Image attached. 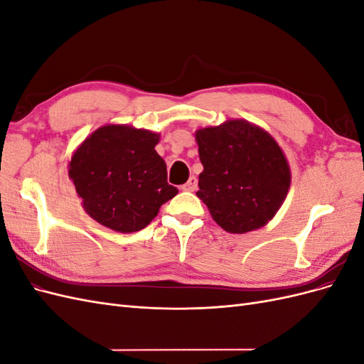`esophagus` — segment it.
Here are the masks:
<instances>
[{
	"label": "esophagus",
	"mask_w": 364,
	"mask_h": 364,
	"mask_svg": "<svg viewBox=\"0 0 364 364\" xmlns=\"http://www.w3.org/2000/svg\"><path fill=\"white\" fill-rule=\"evenodd\" d=\"M182 190L183 191H196L197 190V179L194 178V176H191L188 182L182 185Z\"/></svg>",
	"instance_id": "34e87169"
}]
</instances>
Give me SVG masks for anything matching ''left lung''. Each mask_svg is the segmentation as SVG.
Listing matches in <instances>:
<instances>
[{"instance_id":"obj_1","label":"left lung","mask_w":364,"mask_h":364,"mask_svg":"<svg viewBox=\"0 0 364 364\" xmlns=\"http://www.w3.org/2000/svg\"><path fill=\"white\" fill-rule=\"evenodd\" d=\"M203 171L197 196L226 232L245 234L273 218L290 188V168L267 132L243 119L196 132Z\"/></svg>"}]
</instances>
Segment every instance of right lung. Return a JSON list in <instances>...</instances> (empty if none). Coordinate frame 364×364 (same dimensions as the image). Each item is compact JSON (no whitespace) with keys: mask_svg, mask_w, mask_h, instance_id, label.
<instances>
[{"mask_svg":"<svg viewBox=\"0 0 364 364\" xmlns=\"http://www.w3.org/2000/svg\"><path fill=\"white\" fill-rule=\"evenodd\" d=\"M159 135L130 126H103L83 141L70 178L85 211L117 232H136L178 194L155 146Z\"/></svg>","mask_w":364,"mask_h":364,"instance_id":"obj_1","label":"right lung"}]
</instances>
